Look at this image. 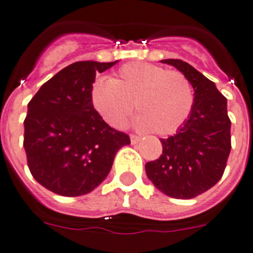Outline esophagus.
I'll return each mask as SVG.
<instances>
[{
    "instance_id": "1",
    "label": "esophagus",
    "mask_w": 253,
    "mask_h": 253,
    "mask_svg": "<svg viewBox=\"0 0 253 253\" xmlns=\"http://www.w3.org/2000/svg\"><path fill=\"white\" fill-rule=\"evenodd\" d=\"M141 141V137H138V135H135V134H130V142L133 144H135V143H138V142Z\"/></svg>"
}]
</instances>
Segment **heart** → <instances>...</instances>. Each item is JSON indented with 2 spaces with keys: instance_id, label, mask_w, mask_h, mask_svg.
<instances>
[{
  "instance_id": "obj_1",
  "label": "heart",
  "mask_w": 253,
  "mask_h": 253,
  "mask_svg": "<svg viewBox=\"0 0 253 253\" xmlns=\"http://www.w3.org/2000/svg\"><path fill=\"white\" fill-rule=\"evenodd\" d=\"M93 109L112 128H122L134 107L137 125L160 135L175 133L191 115L192 84L183 73L148 62H129L110 81L96 79L89 89Z\"/></svg>"
}]
</instances>
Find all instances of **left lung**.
<instances>
[{"label":"left lung","instance_id":"8db88e82","mask_svg":"<svg viewBox=\"0 0 253 253\" xmlns=\"http://www.w3.org/2000/svg\"><path fill=\"white\" fill-rule=\"evenodd\" d=\"M182 71L194 90L188 120L176 134L161 138L163 153L146 164V172L157 189L166 196L189 200L209 191L219 182L229 157L230 119L226 98L216 85L188 62L163 60Z\"/></svg>","mask_w":253,"mask_h":253}]
</instances>
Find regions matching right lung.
<instances>
[{
  "instance_id": "right-lung-1",
  "label": "right lung",
  "mask_w": 253,
  "mask_h": 253,
  "mask_svg": "<svg viewBox=\"0 0 253 253\" xmlns=\"http://www.w3.org/2000/svg\"><path fill=\"white\" fill-rule=\"evenodd\" d=\"M114 62L78 61L53 75L28 103L24 148L37 182L66 197L83 196L109 175L128 134L106 124L93 109L89 89L97 73Z\"/></svg>"
}]
</instances>
